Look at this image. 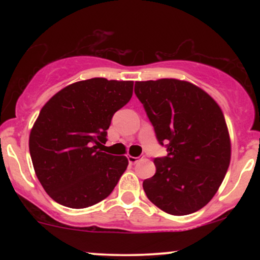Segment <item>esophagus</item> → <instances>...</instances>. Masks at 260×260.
<instances>
[{"mask_svg": "<svg viewBox=\"0 0 260 260\" xmlns=\"http://www.w3.org/2000/svg\"><path fill=\"white\" fill-rule=\"evenodd\" d=\"M139 161V156H128V162L131 164V165H134V164H137Z\"/></svg>", "mask_w": 260, "mask_h": 260, "instance_id": "esophagus-1", "label": "esophagus"}]
</instances>
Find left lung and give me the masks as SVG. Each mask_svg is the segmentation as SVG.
Masks as SVG:
<instances>
[{
	"label": "left lung",
	"mask_w": 260,
	"mask_h": 260,
	"mask_svg": "<svg viewBox=\"0 0 260 260\" xmlns=\"http://www.w3.org/2000/svg\"><path fill=\"white\" fill-rule=\"evenodd\" d=\"M160 145L156 172L143 182L148 199L171 215L198 211L215 196L228 172L231 144L219 105L198 86L177 79L136 82Z\"/></svg>",
	"instance_id": "obj_1"
}]
</instances>
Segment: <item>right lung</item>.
<instances>
[{
    "instance_id": "add662e5",
    "label": "right lung",
    "mask_w": 260,
    "mask_h": 260,
    "mask_svg": "<svg viewBox=\"0 0 260 260\" xmlns=\"http://www.w3.org/2000/svg\"><path fill=\"white\" fill-rule=\"evenodd\" d=\"M132 94L129 80L92 78L66 86L45 104L29 137V151L53 201L83 209L111 194L128 160L103 148L112 116Z\"/></svg>"
}]
</instances>
